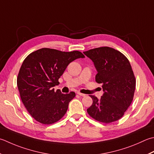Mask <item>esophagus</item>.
Segmentation results:
<instances>
[{
	"mask_svg": "<svg viewBox=\"0 0 154 154\" xmlns=\"http://www.w3.org/2000/svg\"><path fill=\"white\" fill-rule=\"evenodd\" d=\"M77 94L80 96H82V97H85V96L86 95L85 94H83V93H81L80 92H77Z\"/></svg>",
	"mask_w": 154,
	"mask_h": 154,
	"instance_id": "obj_1",
	"label": "esophagus"
}]
</instances>
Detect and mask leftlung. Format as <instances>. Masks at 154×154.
<instances>
[{"mask_svg": "<svg viewBox=\"0 0 154 154\" xmlns=\"http://www.w3.org/2000/svg\"><path fill=\"white\" fill-rule=\"evenodd\" d=\"M94 63L95 81L102 84L103 94L93 99L87 109L92 118L109 123L122 118L133 100L135 78L130 63L123 54L113 48L102 47L83 52Z\"/></svg>", "mask_w": 154, "mask_h": 154, "instance_id": "left-lung-1", "label": "left lung"}]
</instances>
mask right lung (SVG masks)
I'll list each match as a JSON object with an SVG mask.
<instances>
[{
    "instance_id": "right-lung-1",
    "label": "right lung",
    "mask_w": 154,
    "mask_h": 154,
    "mask_svg": "<svg viewBox=\"0 0 154 154\" xmlns=\"http://www.w3.org/2000/svg\"><path fill=\"white\" fill-rule=\"evenodd\" d=\"M80 51L63 52L43 48L35 51L24 60L17 77V86L23 103L33 118L43 124H52L64 116L75 92L63 94L53 87L68 65L84 58Z\"/></svg>"
}]
</instances>
